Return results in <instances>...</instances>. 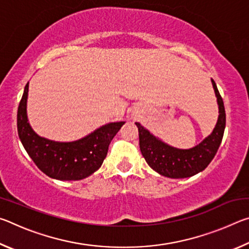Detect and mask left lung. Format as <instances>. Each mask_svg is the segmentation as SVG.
<instances>
[{
	"mask_svg": "<svg viewBox=\"0 0 249 249\" xmlns=\"http://www.w3.org/2000/svg\"><path fill=\"white\" fill-rule=\"evenodd\" d=\"M214 93L218 105V117L212 133L200 144L189 149H180L168 145L156 137L140 123H135L140 133V148L146 162L159 175L172 179L189 178L203 171L217 153L224 135L226 115L224 103L213 79Z\"/></svg>",
	"mask_w": 249,
	"mask_h": 249,
	"instance_id": "left-lung-1",
	"label": "left lung"
}]
</instances>
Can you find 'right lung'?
<instances>
[{"label": "right lung", "mask_w": 249, "mask_h": 249, "mask_svg": "<svg viewBox=\"0 0 249 249\" xmlns=\"http://www.w3.org/2000/svg\"><path fill=\"white\" fill-rule=\"evenodd\" d=\"M28 83L18 109V132L25 150L45 175L61 181L81 180L102 166L108 145L125 122L102 125L73 142H56L41 137L27 117Z\"/></svg>", "instance_id": "1"}]
</instances>
